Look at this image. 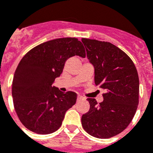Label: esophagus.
<instances>
[{
	"label": "esophagus",
	"instance_id": "34e87169",
	"mask_svg": "<svg viewBox=\"0 0 153 153\" xmlns=\"http://www.w3.org/2000/svg\"><path fill=\"white\" fill-rule=\"evenodd\" d=\"M82 99H85V98H84V97L81 96V95H78V96H77V101L82 100Z\"/></svg>",
	"mask_w": 153,
	"mask_h": 153
}]
</instances>
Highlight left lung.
<instances>
[{
	"label": "left lung",
	"instance_id": "1",
	"mask_svg": "<svg viewBox=\"0 0 153 153\" xmlns=\"http://www.w3.org/2000/svg\"><path fill=\"white\" fill-rule=\"evenodd\" d=\"M87 56L94 67L95 85L105 90L98 104L88 98L90 109L82 116L84 131L98 138H109L130 124L139 99V79L128 55L109 42L82 38Z\"/></svg>",
	"mask_w": 153,
	"mask_h": 153
}]
</instances>
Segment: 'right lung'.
<instances>
[{
	"label": "right lung",
	"mask_w": 153,
	"mask_h": 153,
	"mask_svg": "<svg viewBox=\"0 0 153 153\" xmlns=\"http://www.w3.org/2000/svg\"><path fill=\"white\" fill-rule=\"evenodd\" d=\"M75 55L86 56L75 37L40 44L24 55L12 82L14 108L21 123L30 131L48 134L61 127L65 112L76 103L75 92L60 91L52 86L62 73L65 61Z\"/></svg>",
	"instance_id": "1"
}]
</instances>
